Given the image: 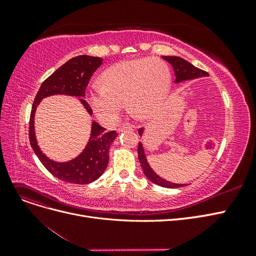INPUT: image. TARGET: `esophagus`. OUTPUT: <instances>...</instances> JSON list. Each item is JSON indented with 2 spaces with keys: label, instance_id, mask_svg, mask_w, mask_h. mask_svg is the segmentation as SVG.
Wrapping results in <instances>:
<instances>
[{
  "label": "esophagus",
  "instance_id": "esophagus-1",
  "mask_svg": "<svg viewBox=\"0 0 256 256\" xmlns=\"http://www.w3.org/2000/svg\"><path fill=\"white\" fill-rule=\"evenodd\" d=\"M131 131L132 130V127H129V126H120V127H118V131L120 134H122V132H125V131Z\"/></svg>",
  "mask_w": 256,
  "mask_h": 256
}]
</instances>
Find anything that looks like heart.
<instances>
[{
    "instance_id": "b5f03b06",
    "label": "heart",
    "mask_w": 256,
    "mask_h": 256,
    "mask_svg": "<svg viewBox=\"0 0 256 256\" xmlns=\"http://www.w3.org/2000/svg\"><path fill=\"white\" fill-rule=\"evenodd\" d=\"M102 86L92 88L88 102L100 122L112 125L126 102L128 112L138 120L152 118L171 84L168 65L157 58L122 60L100 76Z\"/></svg>"
}]
</instances>
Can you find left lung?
Returning a JSON list of instances; mask_svg holds the SVG:
<instances>
[{"label": "left lung", "instance_id": "left-lung-1", "mask_svg": "<svg viewBox=\"0 0 256 256\" xmlns=\"http://www.w3.org/2000/svg\"><path fill=\"white\" fill-rule=\"evenodd\" d=\"M162 58L166 60L168 63L171 64V66L173 67L174 74H175V83H182L184 81L203 78V76H209L208 72L202 70V69L196 68V66H193L191 63H189V62H187L180 56H162ZM143 132H144V129L138 130V134H140L141 136H143ZM138 160H140V164H141L144 175L148 178L152 182L160 186V187L170 188V189L180 188V187L186 186V184H174V182H171L168 180H166L164 178L160 177L156 172H154V170L150 168L148 161H147V159H146L144 147L141 142L138 143Z\"/></svg>", "mask_w": 256, "mask_h": 256}]
</instances>
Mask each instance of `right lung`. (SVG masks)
Instances as JSON below:
<instances>
[{"label": "right lung", "mask_w": 256, "mask_h": 256, "mask_svg": "<svg viewBox=\"0 0 256 256\" xmlns=\"http://www.w3.org/2000/svg\"><path fill=\"white\" fill-rule=\"evenodd\" d=\"M102 64V58L90 56L70 58L42 82L32 106L28 131L30 146L44 166L53 176L66 182L86 184L97 180L109 164V148L118 134L115 131L106 132V128L92 120L88 142L83 150L70 160L60 162L50 159L38 145L34 126L35 113L42 99L54 95H67L79 98L85 111L92 115L90 106L83 98L92 74Z\"/></svg>", "instance_id": "right-lung-1"}]
</instances>
